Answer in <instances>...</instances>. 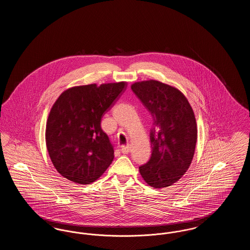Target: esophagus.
I'll list each match as a JSON object with an SVG mask.
<instances>
[{
    "label": "esophagus",
    "instance_id": "34e87169",
    "mask_svg": "<svg viewBox=\"0 0 250 250\" xmlns=\"http://www.w3.org/2000/svg\"><path fill=\"white\" fill-rule=\"evenodd\" d=\"M131 147L129 144H126V145H123L121 147V151L123 154H128L130 152Z\"/></svg>",
    "mask_w": 250,
    "mask_h": 250
}]
</instances>
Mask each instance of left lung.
Segmentation results:
<instances>
[{
  "mask_svg": "<svg viewBox=\"0 0 250 250\" xmlns=\"http://www.w3.org/2000/svg\"><path fill=\"white\" fill-rule=\"evenodd\" d=\"M131 89L154 121L152 155L140 173L152 188L169 187L183 177L194 156L198 136L194 111L181 91L158 81L138 82Z\"/></svg>",
  "mask_w": 250,
  "mask_h": 250,
  "instance_id": "left-lung-1",
  "label": "left lung"
}]
</instances>
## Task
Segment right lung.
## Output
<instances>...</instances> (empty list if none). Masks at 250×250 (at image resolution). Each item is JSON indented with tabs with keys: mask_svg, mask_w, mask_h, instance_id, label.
<instances>
[{
	"mask_svg": "<svg viewBox=\"0 0 250 250\" xmlns=\"http://www.w3.org/2000/svg\"><path fill=\"white\" fill-rule=\"evenodd\" d=\"M125 87V82L75 86L57 98L45 136L50 160L62 177L89 185L111 164L114 151L101 119Z\"/></svg>",
	"mask_w": 250,
	"mask_h": 250,
	"instance_id": "1",
	"label": "right lung"
}]
</instances>
